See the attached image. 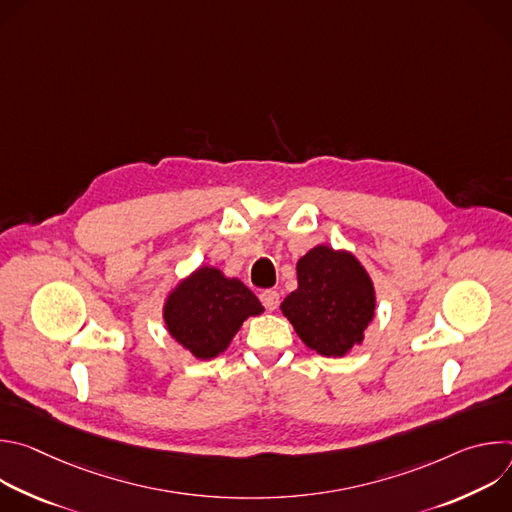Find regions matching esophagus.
<instances>
[{"mask_svg":"<svg viewBox=\"0 0 512 512\" xmlns=\"http://www.w3.org/2000/svg\"><path fill=\"white\" fill-rule=\"evenodd\" d=\"M259 300H261V304L265 306V310H269V312H273V310L279 306V294H277L275 289H265V291H261Z\"/></svg>","mask_w":512,"mask_h":512,"instance_id":"34e87169","label":"esophagus"}]
</instances>
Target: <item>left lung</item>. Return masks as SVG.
Here are the masks:
<instances>
[{"label": "left lung", "instance_id": "left-lung-1", "mask_svg": "<svg viewBox=\"0 0 512 512\" xmlns=\"http://www.w3.org/2000/svg\"><path fill=\"white\" fill-rule=\"evenodd\" d=\"M298 336L324 356H344L375 316V287L350 255L316 247L298 263V289L281 304Z\"/></svg>", "mask_w": 512, "mask_h": 512}]
</instances>
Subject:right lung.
<instances>
[{
    "instance_id": "1",
    "label": "right lung",
    "mask_w": 512,
    "mask_h": 512,
    "mask_svg": "<svg viewBox=\"0 0 512 512\" xmlns=\"http://www.w3.org/2000/svg\"><path fill=\"white\" fill-rule=\"evenodd\" d=\"M263 312L253 291L214 267H200L168 298L170 334L196 358L221 354L249 316Z\"/></svg>"
}]
</instances>
